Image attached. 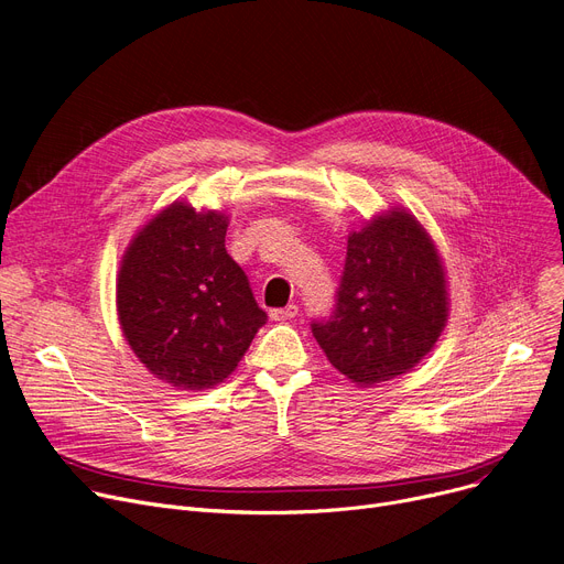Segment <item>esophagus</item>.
<instances>
[{
  "label": "esophagus",
  "instance_id": "34e87169",
  "mask_svg": "<svg viewBox=\"0 0 564 564\" xmlns=\"http://www.w3.org/2000/svg\"><path fill=\"white\" fill-rule=\"evenodd\" d=\"M299 314V307L296 305H286V307H280V310H271V318L273 321H289Z\"/></svg>",
  "mask_w": 564,
  "mask_h": 564
}]
</instances>
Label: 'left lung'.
Segmentation results:
<instances>
[{"label": "left lung", "mask_w": 564, "mask_h": 564, "mask_svg": "<svg viewBox=\"0 0 564 564\" xmlns=\"http://www.w3.org/2000/svg\"><path fill=\"white\" fill-rule=\"evenodd\" d=\"M449 312L432 236L404 208L348 234L335 312L312 335L330 365L358 386L413 369L438 341Z\"/></svg>", "instance_id": "obj_1"}]
</instances>
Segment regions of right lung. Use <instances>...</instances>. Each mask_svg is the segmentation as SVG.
Segmentation results:
<instances>
[{"label":"right lung","mask_w":564,"mask_h":564,"mask_svg":"<svg viewBox=\"0 0 564 564\" xmlns=\"http://www.w3.org/2000/svg\"><path fill=\"white\" fill-rule=\"evenodd\" d=\"M229 218L174 202L135 234L117 278L119 324L132 354L178 390L223 383L265 312L225 248Z\"/></svg>","instance_id":"1"}]
</instances>
